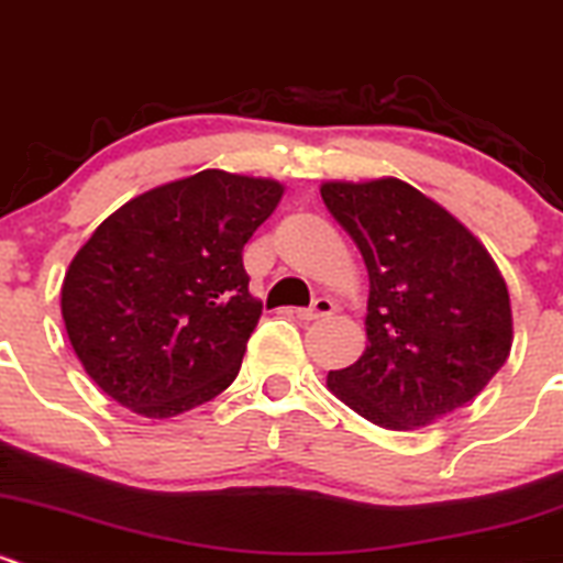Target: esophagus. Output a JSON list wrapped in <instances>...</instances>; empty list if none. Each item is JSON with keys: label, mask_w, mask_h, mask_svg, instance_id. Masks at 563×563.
Listing matches in <instances>:
<instances>
[{"label": "esophagus", "mask_w": 563, "mask_h": 563, "mask_svg": "<svg viewBox=\"0 0 563 563\" xmlns=\"http://www.w3.org/2000/svg\"><path fill=\"white\" fill-rule=\"evenodd\" d=\"M333 309H336V306H333L331 298H317L309 309H295V317L309 322V320H320V317L333 314Z\"/></svg>", "instance_id": "34e87169"}]
</instances>
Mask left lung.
<instances>
[{
	"instance_id": "8db88e82",
	"label": "left lung",
	"mask_w": 563,
	"mask_h": 563,
	"mask_svg": "<svg viewBox=\"0 0 563 563\" xmlns=\"http://www.w3.org/2000/svg\"><path fill=\"white\" fill-rule=\"evenodd\" d=\"M320 194L369 274V344L328 372V391L399 432L468 405L511 350L509 289L487 249L399 177L328 180Z\"/></svg>"
}]
</instances>
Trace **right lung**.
<instances>
[{
    "mask_svg": "<svg viewBox=\"0 0 563 563\" xmlns=\"http://www.w3.org/2000/svg\"><path fill=\"white\" fill-rule=\"evenodd\" d=\"M282 194L271 177L202 169L139 194L92 232L59 303L100 391L144 419H172L235 380L263 314L243 246Z\"/></svg>",
    "mask_w": 563,
    "mask_h": 563,
    "instance_id": "add662e5",
    "label": "right lung"
}]
</instances>
